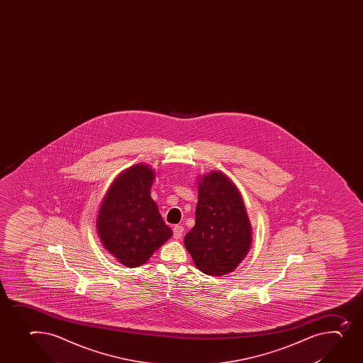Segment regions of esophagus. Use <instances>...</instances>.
<instances>
[{"label":"esophagus","mask_w":363,"mask_h":363,"mask_svg":"<svg viewBox=\"0 0 363 363\" xmlns=\"http://www.w3.org/2000/svg\"><path fill=\"white\" fill-rule=\"evenodd\" d=\"M184 227L181 226V225H176L172 228V237L174 239H181L182 238V234H184Z\"/></svg>","instance_id":"esophagus-1"}]
</instances>
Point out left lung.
I'll return each mask as SVG.
<instances>
[{
    "label": "left lung",
    "mask_w": 363,
    "mask_h": 363,
    "mask_svg": "<svg viewBox=\"0 0 363 363\" xmlns=\"http://www.w3.org/2000/svg\"><path fill=\"white\" fill-rule=\"evenodd\" d=\"M195 226L184 237L194 264L208 276L233 272L247 255L252 225L237 186L223 172L199 177Z\"/></svg>",
    "instance_id": "left-lung-1"
}]
</instances>
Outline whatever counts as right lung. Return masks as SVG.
I'll list each match as a JSON object with an SVG mask.
<instances>
[{"label": "right lung", "instance_id": "obj_1", "mask_svg": "<svg viewBox=\"0 0 363 363\" xmlns=\"http://www.w3.org/2000/svg\"><path fill=\"white\" fill-rule=\"evenodd\" d=\"M154 179L149 165H131L116 177L98 211L96 228L101 245L128 267L147 262L172 235L150 196Z\"/></svg>", "mask_w": 363, "mask_h": 363}]
</instances>
